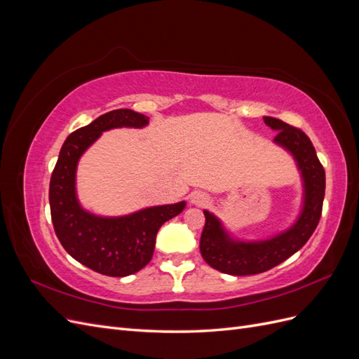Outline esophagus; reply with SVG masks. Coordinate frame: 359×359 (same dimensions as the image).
Listing matches in <instances>:
<instances>
[{
    "mask_svg": "<svg viewBox=\"0 0 359 359\" xmlns=\"http://www.w3.org/2000/svg\"><path fill=\"white\" fill-rule=\"evenodd\" d=\"M191 202L194 203V205H206L210 202V196L206 193H203V191H194L193 194H191Z\"/></svg>",
    "mask_w": 359,
    "mask_h": 359,
    "instance_id": "1",
    "label": "esophagus"
}]
</instances>
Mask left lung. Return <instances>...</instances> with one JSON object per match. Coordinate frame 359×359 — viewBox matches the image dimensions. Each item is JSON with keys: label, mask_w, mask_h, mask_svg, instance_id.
<instances>
[{"label": "left lung", "mask_w": 359, "mask_h": 359, "mask_svg": "<svg viewBox=\"0 0 359 359\" xmlns=\"http://www.w3.org/2000/svg\"><path fill=\"white\" fill-rule=\"evenodd\" d=\"M264 121L278 132L274 142L287 149L297 161L304 186L302 210L289 229L260 241L233 240L222 222L205 210L201 255L206 264L224 274L253 276L280 265L310 240L320 220L325 198V169L311 140L302 130L281 119L264 116Z\"/></svg>", "instance_id": "left-lung-1"}]
</instances>
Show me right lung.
<instances>
[{"label":"right lung","mask_w":359,"mask_h":359,"mask_svg":"<svg viewBox=\"0 0 359 359\" xmlns=\"http://www.w3.org/2000/svg\"><path fill=\"white\" fill-rule=\"evenodd\" d=\"M149 118L132 109L100 115L73 132L62 144L49 184L53 229L66 252L90 269L109 277H126L153 257L161 224L186 208V202L149 206L121 217H100L82 208L76 194V169L81 156L103 132L119 127L142 128Z\"/></svg>","instance_id":"add662e5"}]
</instances>
